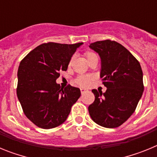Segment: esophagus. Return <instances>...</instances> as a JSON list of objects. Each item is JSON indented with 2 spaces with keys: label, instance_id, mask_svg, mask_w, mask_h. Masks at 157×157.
Here are the masks:
<instances>
[{
  "label": "esophagus",
  "instance_id": "1",
  "mask_svg": "<svg viewBox=\"0 0 157 157\" xmlns=\"http://www.w3.org/2000/svg\"><path fill=\"white\" fill-rule=\"evenodd\" d=\"M81 90V94H85V93H86L87 91V90H86V89H83V88H82L81 90Z\"/></svg>",
  "mask_w": 157,
  "mask_h": 157
}]
</instances>
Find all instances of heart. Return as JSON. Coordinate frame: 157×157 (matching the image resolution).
I'll return each mask as SVG.
<instances>
[{"label": "heart", "mask_w": 157, "mask_h": 157, "mask_svg": "<svg viewBox=\"0 0 157 157\" xmlns=\"http://www.w3.org/2000/svg\"><path fill=\"white\" fill-rule=\"evenodd\" d=\"M96 56L95 54L91 52H87L86 53V59H89L90 58L93 57V56ZM72 60V59H71ZM71 60L70 61V63H71ZM93 80V76L92 75H81L78 76L75 79V83L77 85L80 86H88L90 84L91 81Z\"/></svg>", "instance_id": "b5f03b06"}]
</instances>
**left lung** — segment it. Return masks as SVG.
Segmentation results:
<instances>
[{
  "mask_svg": "<svg viewBox=\"0 0 157 157\" xmlns=\"http://www.w3.org/2000/svg\"><path fill=\"white\" fill-rule=\"evenodd\" d=\"M89 47L101 58L100 77L107 88L105 93L93 90L95 100L89 106V113L98 125L116 128L134 113L143 94L141 65L125 47L116 41H96Z\"/></svg>",
  "mask_w": 157,
  "mask_h": 157,
  "instance_id": "1",
  "label": "left lung"
}]
</instances>
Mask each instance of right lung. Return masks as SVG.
Returning a JSON list of instances; mask_svg holds the SVG:
<instances>
[{
    "instance_id": "1",
    "label": "right lung",
    "mask_w": 157,
    "mask_h": 157,
    "mask_svg": "<svg viewBox=\"0 0 157 157\" xmlns=\"http://www.w3.org/2000/svg\"><path fill=\"white\" fill-rule=\"evenodd\" d=\"M82 42L67 45L48 42L30 51L18 69L16 93L24 114L37 127L52 129L64 123L80 90L62 88L56 80L67 71L71 56Z\"/></svg>"
}]
</instances>
